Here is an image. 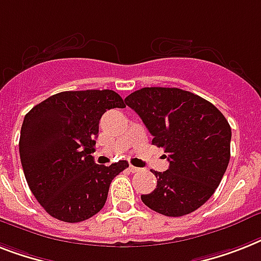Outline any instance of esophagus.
Masks as SVG:
<instances>
[{"mask_svg": "<svg viewBox=\"0 0 261 261\" xmlns=\"http://www.w3.org/2000/svg\"><path fill=\"white\" fill-rule=\"evenodd\" d=\"M128 170H130L131 173H138V171H141V169H139V167L133 166V165H130V167H128Z\"/></svg>", "mask_w": 261, "mask_h": 261, "instance_id": "1", "label": "esophagus"}]
</instances>
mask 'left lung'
Returning a JSON list of instances; mask_svg holds the SVG:
<instances>
[{"label":"left lung","mask_w":261,"mask_h":261,"mask_svg":"<svg viewBox=\"0 0 261 261\" xmlns=\"http://www.w3.org/2000/svg\"><path fill=\"white\" fill-rule=\"evenodd\" d=\"M141 116L169 161L152 171L156 188L142 194L146 206L169 217L197 211L220 185L230 158L232 131L217 107L181 88L146 87L124 99Z\"/></svg>","instance_id":"left-lung-1"}]
</instances>
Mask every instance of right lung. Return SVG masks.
<instances>
[{
  "mask_svg": "<svg viewBox=\"0 0 261 261\" xmlns=\"http://www.w3.org/2000/svg\"><path fill=\"white\" fill-rule=\"evenodd\" d=\"M116 107L124 103L115 91H64L25 115L21 165L31 192L55 219L80 222L96 215L114 177L128 167L127 161L97 165L92 156L99 120Z\"/></svg>",
  "mask_w": 261,
  "mask_h": 261,
  "instance_id": "add662e5",
  "label": "right lung"
}]
</instances>
